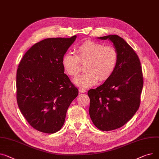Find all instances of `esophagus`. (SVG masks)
Masks as SVG:
<instances>
[{
  "mask_svg": "<svg viewBox=\"0 0 159 159\" xmlns=\"http://www.w3.org/2000/svg\"><path fill=\"white\" fill-rule=\"evenodd\" d=\"M79 92L80 93H85L87 92V90L85 89H83V88H80L79 89Z\"/></svg>",
  "mask_w": 159,
  "mask_h": 159,
  "instance_id": "esophagus-1",
  "label": "esophagus"
}]
</instances>
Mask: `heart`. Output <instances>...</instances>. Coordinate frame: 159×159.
Masks as SVG:
<instances>
[{"label":"heart","instance_id":"1","mask_svg":"<svg viewBox=\"0 0 159 159\" xmlns=\"http://www.w3.org/2000/svg\"><path fill=\"white\" fill-rule=\"evenodd\" d=\"M76 54L66 52L62 57L63 67L68 75L76 76L81 70V63H85L86 72L74 80L78 86L90 87L99 80H108L114 72L119 61V54L112 46L86 41L76 49Z\"/></svg>","mask_w":159,"mask_h":159}]
</instances>
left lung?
I'll use <instances>...</instances> for the list:
<instances>
[{"instance_id": "1", "label": "left lung", "mask_w": 159, "mask_h": 159, "mask_svg": "<svg viewBox=\"0 0 159 159\" xmlns=\"http://www.w3.org/2000/svg\"><path fill=\"white\" fill-rule=\"evenodd\" d=\"M98 39H108L119 54L112 75L96 89L88 91L92 123L102 131H110L122 127L139 109L143 76L137 54L123 39L116 34Z\"/></svg>"}]
</instances>
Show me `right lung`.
<instances>
[{
	"mask_svg": "<svg viewBox=\"0 0 159 159\" xmlns=\"http://www.w3.org/2000/svg\"><path fill=\"white\" fill-rule=\"evenodd\" d=\"M76 39L51 38L35 43L21 60L16 72L18 106L39 132H57L78 90L64 74L63 56Z\"/></svg>",
	"mask_w": 159,
	"mask_h": 159,
	"instance_id": "1",
	"label": "right lung"
}]
</instances>
